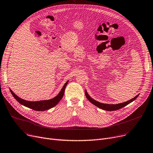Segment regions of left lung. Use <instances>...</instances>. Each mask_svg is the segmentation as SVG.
<instances>
[{
    "mask_svg": "<svg viewBox=\"0 0 153 153\" xmlns=\"http://www.w3.org/2000/svg\"><path fill=\"white\" fill-rule=\"evenodd\" d=\"M85 96H86L87 100L89 102H91L92 104H94V105H95L96 107H97L102 110H107V111H114V110H117L118 109L122 108L125 107L126 105H127L128 104H129L131 102H132L133 101H134L139 96V94H138L136 96H135L134 98H133L129 100H128L126 102H123V103H118V104H108V103H100L98 101H96L95 100L92 99L89 94H88L86 90L85 91Z\"/></svg>",
    "mask_w": 153,
    "mask_h": 153,
    "instance_id": "1",
    "label": "left lung"
}]
</instances>
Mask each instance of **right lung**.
I'll use <instances>...</instances> for the list:
<instances>
[{
  "label": "right lung",
  "mask_w": 153,
  "mask_h": 153,
  "mask_svg": "<svg viewBox=\"0 0 153 153\" xmlns=\"http://www.w3.org/2000/svg\"><path fill=\"white\" fill-rule=\"evenodd\" d=\"M68 82L69 81H68L65 84H64L61 91L56 96V97L49 100L34 101V102L28 101V100H23L20 98L19 97H18V96L16 94H15V93L10 89V91L12 94V95L13 96V97L16 99V100L19 102L20 104H22V105L30 108L31 109H33L36 111H45L54 107L59 103V102L61 100V99L63 97L64 90H65L66 86L67 85Z\"/></svg>",
  "instance_id": "right-lung-1"
}]
</instances>
